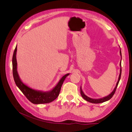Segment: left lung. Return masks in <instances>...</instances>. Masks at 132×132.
<instances>
[{"instance_id":"obj_1","label":"left lung","mask_w":132,"mask_h":132,"mask_svg":"<svg viewBox=\"0 0 132 132\" xmlns=\"http://www.w3.org/2000/svg\"><path fill=\"white\" fill-rule=\"evenodd\" d=\"M120 56H121V59H122V53H121V51L120 50ZM120 73H119V78H118V80L117 82V84H116V86L115 88L113 89V90L112 91L110 94H109L108 95L106 96V97L101 98H99V99H94V98H91L88 97V96H87L86 95L84 94V93H83V91L82 90L81 88V86L80 87V93H81V95L82 96V97L84 98L85 100H86L87 101L91 102V103H94V104H99V103H102V102H105L108 101L111 99V98L113 97V95H114V94L115 93V91L117 90V88L118 87V85L119 84V80L120 79V76H121V72H122V69H121V60H120Z\"/></svg>"}]
</instances>
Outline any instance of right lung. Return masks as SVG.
Here are the masks:
<instances>
[{
    "instance_id": "obj_1",
    "label": "right lung",
    "mask_w": 132,
    "mask_h": 132,
    "mask_svg": "<svg viewBox=\"0 0 132 132\" xmlns=\"http://www.w3.org/2000/svg\"><path fill=\"white\" fill-rule=\"evenodd\" d=\"M17 46L15 48L13 55L12 64H13V75L15 83L16 86L21 90L24 95L31 102L34 104H46L51 102L56 98L59 94L61 87L63 82L69 73L66 74L62 77L57 84L53 87L52 90L48 91H42L40 90H36L32 89L27 86L21 81L19 75L17 72V63L16 59Z\"/></svg>"
}]
</instances>
